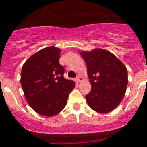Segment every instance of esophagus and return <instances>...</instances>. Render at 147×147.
I'll list each match as a JSON object with an SVG mask.
<instances>
[{"instance_id": "obj_1", "label": "esophagus", "mask_w": 147, "mask_h": 147, "mask_svg": "<svg viewBox=\"0 0 147 147\" xmlns=\"http://www.w3.org/2000/svg\"><path fill=\"white\" fill-rule=\"evenodd\" d=\"M76 80H77V81H78V82H82V81L83 80V78L82 76H81V75H78V76L77 77Z\"/></svg>"}]
</instances>
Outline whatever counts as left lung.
Segmentation results:
<instances>
[{
  "label": "left lung",
  "instance_id": "8db88e82",
  "mask_svg": "<svg viewBox=\"0 0 147 147\" xmlns=\"http://www.w3.org/2000/svg\"><path fill=\"white\" fill-rule=\"evenodd\" d=\"M85 61L92 90L86 95L89 106L100 113L117 107L125 94L128 74L124 65L110 52L95 49L80 53Z\"/></svg>",
  "mask_w": 147,
  "mask_h": 147
}]
</instances>
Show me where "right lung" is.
Returning a JSON list of instances; mask_svg holds the SVG:
<instances>
[{"instance_id":"right-lung-1","label":"right lung","mask_w":147,"mask_h":147,"mask_svg":"<svg viewBox=\"0 0 147 147\" xmlns=\"http://www.w3.org/2000/svg\"><path fill=\"white\" fill-rule=\"evenodd\" d=\"M61 50L45 47L28 59L23 65L20 83L25 97L37 113L52 117L61 112L75 82L65 79L64 67L59 63Z\"/></svg>"}]
</instances>
